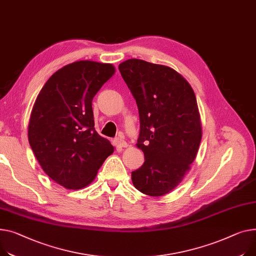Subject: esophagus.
I'll return each mask as SVG.
<instances>
[{"label": "esophagus", "mask_w": 256, "mask_h": 256, "mask_svg": "<svg viewBox=\"0 0 256 256\" xmlns=\"http://www.w3.org/2000/svg\"><path fill=\"white\" fill-rule=\"evenodd\" d=\"M116 143H117V145L119 146V147H124V148H126V147H128V143L124 140V139H122V138H116Z\"/></svg>", "instance_id": "obj_1"}]
</instances>
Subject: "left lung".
Here are the masks:
<instances>
[{"instance_id": "1", "label": "left lung", "mask_w": 256, "mask_h": 256, "mask_svg": "<svg viewBox=\"0 0 256 256\" xmlns=\"http://www.w3.org/2000/svg\"><path fill=\"white\" fill-rule=\"evenodd\" d=\"M137 102L140 134L136 144L143 166L132 172L139 192L162 196L190 172L202 140V122L194 90L172 68L130 58L118 66Z\"/></svg>"}]
</instances>
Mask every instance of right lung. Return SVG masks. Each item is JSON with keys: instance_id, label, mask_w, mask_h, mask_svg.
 I'll return each instance as SVG.
<instances>
[{"instance_id": "add662e5", "label": "right lung", "mask_w": 256, "mask_h": 256, "mask_svg": "<svg viewBox=\"0 0 256 256\" xmlns=\"http://www.w3.org/2000/svg\"><path fill=\"white\" fill-rule=\"evenodd\" d=\"M115 73L112 64L79 60L62 66L39 92L28 142L43 171L66 190H81L113 153L94 130L92 98Z\"/></svg>"}]
</instances>
